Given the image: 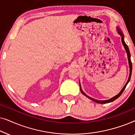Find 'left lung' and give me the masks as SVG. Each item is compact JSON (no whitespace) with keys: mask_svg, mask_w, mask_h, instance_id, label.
<instances>
[{"mask_svg":"<svg viewBox=\"0 0 135 135\" xmlns=\"http://www.w3.org/2000/svg\"><path fill=\"white\" fill-rule=\"evenodd\" d=\"M117 31L118 33H119V34L122 37V43L123 45V47H124V49L125 50V51H126L127 52V57H128V64H129V68H130V74H129V77H128V80H127V82L125 85H124V86L122 88V89L121 90V91L119 92V93L117 94V95H115V97H112V98L110 99H107V100H97V99H95L93 98H91L90 97H88V95H86L85 93H84V91H83V90H82V88H81V85H80V82H79V85H80V91L82 92V93L83 95H84L85 97H86L88 98L91 99V100L95 101V102L97 103H99V104H106V103H111L112 101H114V100H115L116 99H117L118 98H119L120 96L122 95V93H123V91H124V90L125 89V88H126V86L127 85V84H128V82H130V78H131V75H132V61H131V55H130V50H129V49H128V47L127 46V45L126 44H125V42L124 41V36H123V34L122 32L121 29L119 28V27L117 26Z\"/></svg>","mask_w":135,"mask_h":135,"instance_id":"1","label":"left lung"}]
</instances>
